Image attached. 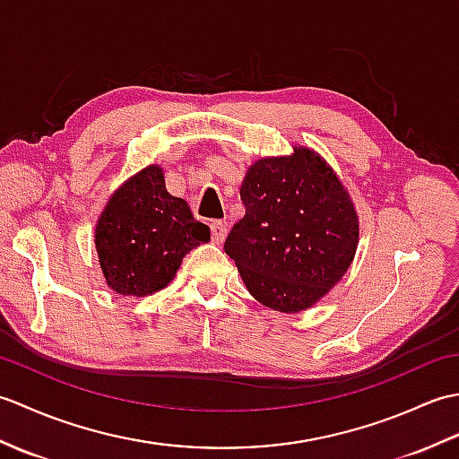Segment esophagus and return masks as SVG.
Returning a JSON list of instances; mask_svg holds the SVG:
<instances>
[{
    "instance_id": "1",
    "label": "esophagus",
    "mask_w": 459,
    "mask_h": 459,
    "mask_svg": "<svg viewBox=\"0 0 459 459\" xmlns=\"http://www.w3.org/2000/svg\"><path fill=\"white\" fill-rule=\"evenodd\" d=\"M211 237H212V242L221 245L224 237H227V224H224L222 221H212L211 222Z\"/></svg>"
}]
</instances>
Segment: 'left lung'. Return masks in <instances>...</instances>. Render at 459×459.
Segmentation results:
<instances>
[{"instance_id": "1", "label": "left lung", "mask_w": 459, "mask_h": 459, "mask_svg": "<svg viewBox=\"0 0 459 459\" xmlns=\"http://www.w3.org/2000/svg\"><path fill=\"white\" fill-rule=\"evenodd\" d=\"M242 217L224 240L262 306L298 314L345 276L359 245V214L333 168L314 150L255 161L240 185Z\"/></svg>"}]
</instances>
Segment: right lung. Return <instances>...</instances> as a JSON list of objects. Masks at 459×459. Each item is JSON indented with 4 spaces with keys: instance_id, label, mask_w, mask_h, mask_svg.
<instances>
[{
    "instance_id": "add662e5",
    "label": "right lung",
    "mask_w": 459,
    "mask_h": 459,
    "mask_svg": "<svg viewBox=\"0 0 459 459\" xmlns=\"http://www.w3.org/2000/svg\"><path fill=\"white\" fill-rule=\"evenodd\" d=\"M211 240L187 201L165 189L161 165H148L116 189L94 229L106 284L116 294L143 298L163 290L189 250Z\"/></svg>"
}]
</instances>
